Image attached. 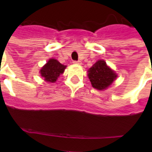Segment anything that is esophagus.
I'll use <instances>...</instances> for the list:
<instances>
[{"label": "esophagus", "instance_id": "esophagus-1", "mask_svg": "<svg viewBox=\"0 0 152 152\" xmlns=\"http://www.w3.org/2000/svg\"><path fill=\"white\" fill-rule=\"evenodd\" d=\"M73 64H81V62L80 61H73Z\"/></svg>", "mask_w": 152, "mask_h": 152}]
</instances>
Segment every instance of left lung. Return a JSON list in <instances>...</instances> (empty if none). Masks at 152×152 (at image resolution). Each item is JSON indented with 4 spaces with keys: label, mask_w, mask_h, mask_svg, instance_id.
Masks as SVG:
<instances>
[{
    "label": "left lung",
    "mask_w": 152,
    "mask_h": 152,
    "mask_svg": "<svg viewBox=\"0 0 152 152\" xmlns=\"http://www.w3.org/2000/svg\"><path fill=\"white\" fill-rule=\"evenodd\" d=\"M88 72L92 87L100 91L105 90L110 86L118 76L103 60L95 62Z\"/></svg>",
    "instance_id": "left-lung-1"
}]
</instances>
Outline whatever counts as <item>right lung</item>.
Wrapping results in <instances>:
<instances>
[{
	"instance_id": "right-lung-1",
	"label": "right lung",
	"mask_w": 152,
	"mask_h": 152,
	"mask_svg": "<svg viewBox=\"0 0 152 152\" xmlns=\"http://www.w3.org/2000/svg\"><path fill=\"white\" fill-rule=\"evenodd\" d=\"M65 68L66 65L61 64L56 59L51 58L42 68L40 70V74L42 77H43L45 81L48 83H54L57 81L60 75L64 72Z\"/></svg>"
}]
</instances>
